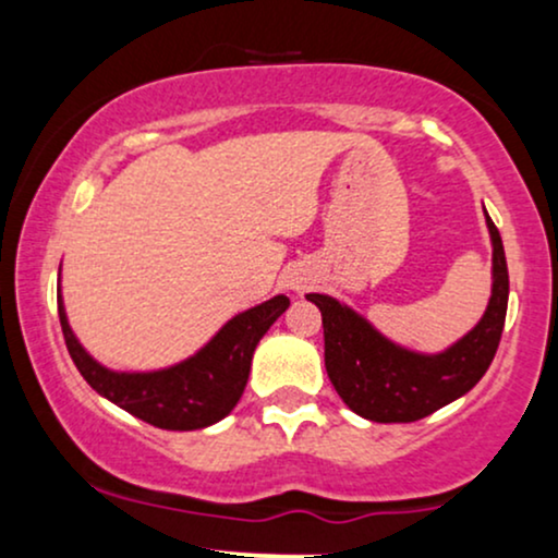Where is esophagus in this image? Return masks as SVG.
Wrapping results in <instances>:
<instances>
[{
  "mask_svg": "<svg viewBox=\"0 0 558 558\" xmlns=\"http://www.w3.org/2000/svg\"><path fill=\"white\" fill-rule=\"evenodd\" d=\"M310 280H312V275L306 272L304 267H293V270L286 275V286L291 288V291H304Z\"/></svg>",
  "mask_w": 558,
  "mask_h": 558,
  "instance_id": "esophagus-1",
  "label": "esophagus"
}]
</instances>
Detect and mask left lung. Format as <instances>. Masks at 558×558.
<instances>
[{
	"label": "left lung",
	"instance_id": "obj_1",
	"mask_svg": "<svg viewBox=\"0 0 558 558\" xmlns=\"http://www.w3.org/2000/svg\"><path fill=\"white\" fill-rule=\"evenodd\" d=\"M485 226L493 243L488 310L475 328L438 354L403 349L338 299L306 293L323 312L325 369L351 412L373 422H414L477 386L496 356L509 304L504 243L488 213Z\"/></svg>",
	"mask_w": 558,
	"mask_h": 558
}]
</instances>
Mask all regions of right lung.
Masks as SVG:
<instances>
[{"label": "right lung", "instance_id": "obj_1", "mask_svg": "<svg viewBox=\"0 0 558 558\" xmlns=\"http://www.w3.org/2000/svg\"><path fill=\"white\" fill-rule=\"evenodd\" d=\"M288 304L291 301L280 293L241 312L228 319L194 356L172 367L151 373H114L96 362L75 338L68 323L65 301L57 288L62 336L83 380L107 401L162 430H202L233 412L246 388L254 349Z\"/></svg>", "mask_w": 558, "mask_h": 558}]
</instances>
